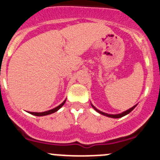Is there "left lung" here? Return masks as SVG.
<instances>
[{
    "mask_svg": "<svg viewBox=\"0 0 160 160\" xmlns=\"http://www.w3.org/2000/svg\"><path fill=\"white\" fill-rule=\"evenodd\" d=\"M91 105H92V104H91ZM92 108H93V109H95V110L97 111V112H98V113H101V114L105 115V116L109 117V118H122V117H123V116H125V115H126V114H128V113H130V112H131V111L133 110V109H134L136 106H137V105H134V106L132 107V108H130V109H129L128 110L125 111V112H123V113H119V114H109V113H104V112H101V111H100L99 109H97V108H96V107L94 106V105H92Z\"/></svg>",
    "mask_w": 160,
    "mask_h": 160,
    "instance_id": "obj_1",
    "label": "left lung"
}]
</instances>
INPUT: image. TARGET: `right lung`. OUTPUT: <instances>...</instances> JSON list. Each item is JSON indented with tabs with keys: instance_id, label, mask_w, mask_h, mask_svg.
I'll return each instance as SVG.
<instances>
[{
	"instance_id": "1",
	"label": "right lung",
	"mask_w": 160,
	"mask_h": 160,
	"mask_svg": "<svg viewBox=\"0 0 160 160\" xmlns=\"http://www.w3.org/2000/svg\"><path fill=\"white\" fill-rule=\"evenodd\" d=\"M65 101H66V100H65L64 101H63V103L60 104V105H59V106L55 107V108H54V109H51V110H48V111H45V112H42V113H34V112H29V113H30V114H33L34 115V116H46V115H48V114H51V113H55V112H56V111L59 110V109H60L61 107L63 106V105H64Z\"/></svg>"
}]
</instances>
